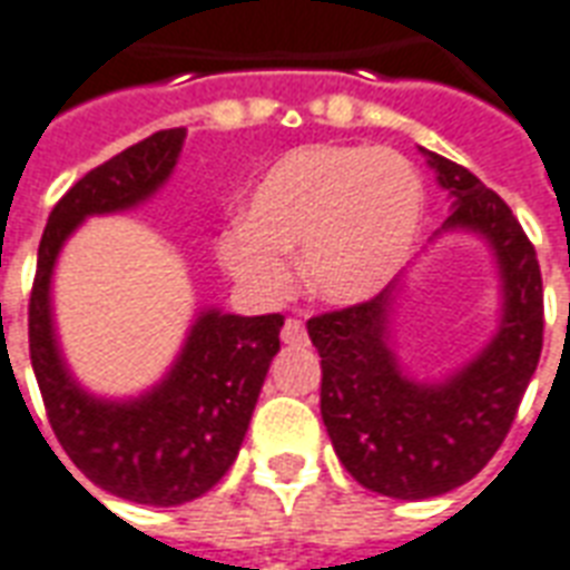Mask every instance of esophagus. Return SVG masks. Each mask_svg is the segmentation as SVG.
I'll use <instances>...</instances> for the list:
<instances>
[{"instance_id": "34e87169", "label": "esophagus", "mask_w": 570, "mask_h": 570, "mask_svg": "<svg viewBox=\"0 0 570 570\" xmlns=\"http://www.w3.org/2000/svg\"><path fill=\"white\" fill-rule=\"evenodd\" d=\"M281 341L286 346H304L307 343V328H304L302 320H286L284 328H281Z\"/></svg>"}]
</instances>
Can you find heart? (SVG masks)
I'll use <instances>...</instances> for the list:
<instances>
[{
  "label": "heart",
  "instance_id": "1",
  "mask_svg": "<svg viewBox=\"0 0 570 570\" xmlns=\"http://www.w3.org/2000/svg\"><path fill=\"white\" fill-rule=\"evenodd\" d=\"M424 217L419 169L394 149L314 142L286 151L259 179L245 224L229 227L217 256L238 284L275 302L293 284L289 256L320 298H371L410 259Z\"/></svg>",
  "mask_w": 570,
  "mask_h": 570
}]
</instances>
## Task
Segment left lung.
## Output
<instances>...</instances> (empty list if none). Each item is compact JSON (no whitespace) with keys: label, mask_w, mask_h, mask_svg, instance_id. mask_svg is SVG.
I'll return each mask as SVG.
<instances>
[{"label":"left lung","mask_w":570,"mask_h":570,"mask_svg":"<svg viewBox=\"0 0 570 570\" xmlns=\"http://www.w3.org/2000/svg\"><path fill=\"white\" fill-rule=\"evenodd\" d=\"M421 151L451 197L442 229L478 233L497 254V337L449 380L415 382L389 343L397 284L371 302L307 320L323 358L320 410L334 451L362 488L391 499L442 497L488 466L514 424L544 343L541 268L520 220L466 167Z\"/></svg>","instance_id":"left-lung-1"}]
</instances>
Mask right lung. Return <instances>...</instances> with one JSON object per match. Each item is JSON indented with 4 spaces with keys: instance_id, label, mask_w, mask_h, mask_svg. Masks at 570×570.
Returning <instances> with one entry per match:
<instances>
[{
    "instance_id": "right-lung-1",
    "label": "right lung",
    "mask_w": 570,
    "mask_h": 570,
    "mask_svg": "<svg viewBox=\"0 0 570 570\" xmlns=\"http://www.w3.org/2000/svg\"><path fill=\"white\" fill-rule=\"evenodd\" d=\"M181 142L185 128L158 130L89 169L56 203L38 245L29 298L32 371L68 460L112 497L164 508L203 497L227 475L268 364L281 350L284 316L203 311L155 389L134 401H101L65 367L53 332L50 277L65 238L86 217L140 206L169 179Z\"/></svg>"
}]
</instances>
